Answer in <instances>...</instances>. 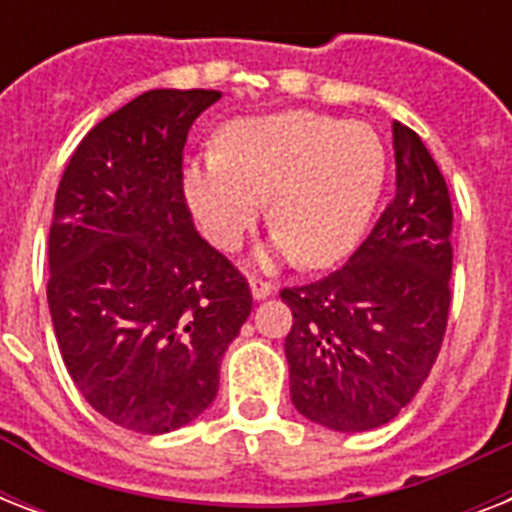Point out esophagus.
Segmentation results:
<instances>
[{
	"label": "esophagus",
	"instance_id": "esophagus-1",
	"mask_svg": "<svg viewBox=\"0 0 512 512\" xmlns=\"http://www.w3.org/2000/svg\"><path fill=\"white\" fill-rule=\"evenodd\" d=\"M273 284L271 281H263V279H252L249 281V292H252V300H265V297L273 295Z\"/></svg>",
	"mask_w": 512,
	"mask_h": 512
}]
</instances>
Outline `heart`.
Instances as JSON below:
<instances>
[{"label": "heart", "mask_w": 512, "mask_h": 512, "mask_svg": "<svg viewBox=\"0 0 512 512\" xmlns=\"http://www.w3.org/2000/svg\"><path fill=\"white\" fill-rule=\"evenodd\" d=\"M388 156L361 122L316 111L236 119L220 132V151L188 159L183 196L209 244L239 249L271 199L276 231L257 265L297 260L329 268L356 249L380 201Z\"/></svg>", "instance_id": "1"}]
</instances>
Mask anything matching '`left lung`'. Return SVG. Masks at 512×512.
I'll return each instance as SVG.
<instances>
[{"mask_svg": "<svg viewBox=\"0 0 512 512\" xmlns=\"http://www.w3.org/2000/svg\"><path fill=\"white\" fill-rule=\"evenodd\" d=\"M396 196L340 271L281 292L289 393L340 433L390 422L436 364L449 319L452 201L417 132L393 122Z\"/></svg>", "mask_w": 512, "mask_h": 512, "instance_id": "1", "label": "left lung"}]
</instances>
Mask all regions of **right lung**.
<instances>
[{"label":"right lung","instance_id":"right-lung-1","mask_svg":"<svg viewBox=\"0 0 512 512\" xmlns=\"http://www.w3.org/2000/svg\"><path fill=\"white\" fill-rule=\"evenodd\" d=\"M217 90H151L95 124L71 156L50 225L60 356L106 420L159 436L217 396L252 311L244 276L193 228L183 146Z\"/></svg>","mask_w":512,"mask_h":512}]
</instances>
